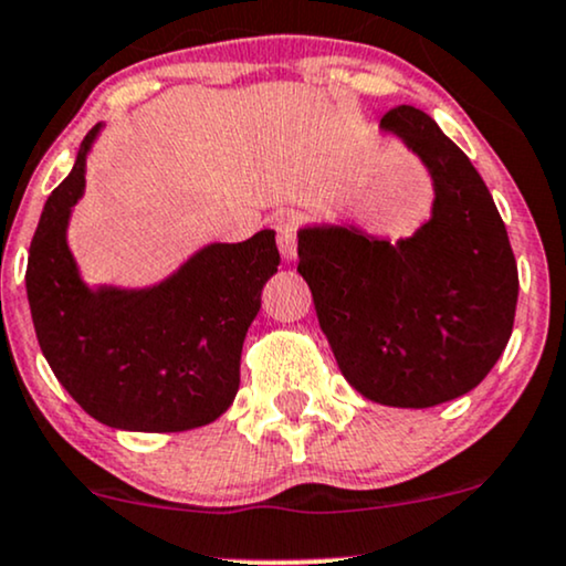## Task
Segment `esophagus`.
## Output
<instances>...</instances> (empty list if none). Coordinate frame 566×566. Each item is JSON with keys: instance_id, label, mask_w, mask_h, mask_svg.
Masks as SVG:
<instances>
[{"instance_id": "34e87169", "label": "esophagus", "mask_w": 566, "mask_h": 566, "mask_svg": "<svg viewBox=\"0 0 566 566\" xmlns=\"http://www.w3.org/2000/svg\"><path fill=\"white\" fill-rule=\"evenodd\" d=\"M276 234H279V253L287 263L297 258V218L295 216H279L276 218Z\"/></svg>"}]
</instances>
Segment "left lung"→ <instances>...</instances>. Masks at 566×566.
<instances>
[{"mask_svg":"<svg viewBox=\"0 0 566 566\" xmlns=\"http://www.w3.org/2000/svg\"><path fill=\"white\" fill-rule=\"evenodd\" d=\"M379 132L427 168L430 218L395 242L350 221L301 227L297 271L350 387L430 408L474 390L506 350L520 274L485 181L430 115L392 107Z\"/></svg>","mask_w":566,"mask_h":566,"instance_id":"left-lung-1","label":"left lung"}]
</instances>
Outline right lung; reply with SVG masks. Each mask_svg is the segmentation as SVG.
I'll return each mask as SVG.
<instances>
[{
    "instance_id": "obj_1",
    "label": "right lung",
    "mask_w": 566,
    "mask_h": 566,
    "mask_svg": "<svg viewBox=\"0 0 566 566\" xmlns=\"http://www.w3.org/2000/svg\"><path fill=\"white\" fill-rule=\"evenodd\" d=\"M105 124L46 200L33 234L25 292L39 348L92 419L126 432L206 427L234 403L240 356L276 274V231L210 242L147 287L88 284L67 244L86 189V158Z\"/></svg>"
}]
</instances>
